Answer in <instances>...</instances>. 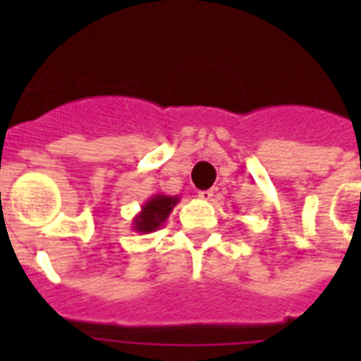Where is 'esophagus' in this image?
<instances>
[{"label": "esophagus", "mask_w": 361, "mask_h": 361, "mask_svg": "<svg viewBox=\"0 0 361 361\" xmlns=\"http://www.w3.org/2000/svg\"><path fill=\"white\" fill-rule=\"evenodd\" d=\"M212 197H214V191H212V189H206V191L198 192V198H202V200H212Z\"/></svg>", "instance_id": "34e87169"}]
</instances>
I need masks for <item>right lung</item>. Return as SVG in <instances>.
<instances>
[{"mask_svg":"<svg viewBox=\"0 0 361 361\" xmlns=\"http://www.w3.org/2000/svg\"><path fill=\"white\" fill-rule=\"evenodd\" d=\"M180 202V197H169V195H153L142 204L140 212L133 219V231L140 234L159 231L166 223L169 215L172 214L176 204Z\"/></svg>","mask_w":361,"mask_h":361,"instance_id":"obj_1","label":"right lung"}]
</instances>
